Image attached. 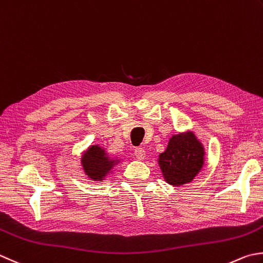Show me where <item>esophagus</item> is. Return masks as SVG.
I'll return each mask as SVG.
<instances>
[{
    "instance_id": "obj_1",
    "label": "esophagus",
    "mask_w": 263,
    "mask_h": 263,
    "mask_svg": "<svg viewBox=\"0 0 263 263\" xmlns=\"http://www.w3.org/2000/svg\"><path fill=\"white\" fill-rule=\"evenodd\" d=\"M135 155L139 159V161H142V159L146 157L145 149H143V148H136L135 149Z\"/></svg>"
}]
</instances>
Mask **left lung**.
<instances>
[{
	"mask_svg": "<svg viewBox=\"0 0 263 263\" xmlns=\"http://www.w3.org/2000/svg\"><path fill=\"white\" fill-rule=\"evenodd\" d=\"M204 155L203 145L193 132L173 136L158 158L165 181L172 186L192 181L203 167Z\"/></svg>",
	"mask_w": 263,
	"mask_h": 263,
	"instance_id": "1",
	"label": "left lung"
}]
</instances>
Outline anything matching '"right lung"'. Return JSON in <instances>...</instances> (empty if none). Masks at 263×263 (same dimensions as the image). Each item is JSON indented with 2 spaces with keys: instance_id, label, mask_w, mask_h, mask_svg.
<instances>
[{
  "instance_id": "1",
  "label": "right lung",
  "mask_w": 263,
  "mask_h": 263,
  "mask_svg": "<svg viewBox=\"0 0 263 263\" xmlns=\"http://www.w3.org/2000/svg\"><path fill=\"white\" fill-rule=\"evenodd\" d=\"M81 161L86 176L95 181L104 179L117 163L115 159L108 157L105 149L99 146H91Z\"/></svg>"
}]
</instances>
